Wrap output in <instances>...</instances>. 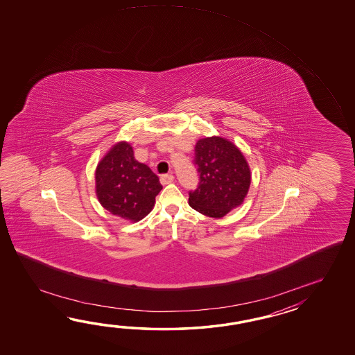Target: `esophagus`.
I'll use <instances>...</instances> for the list:
<instances>
[{"label": "esophagus", "instance_id": "esophagus-1", "mask_svg": "<svg viewBox=\"0 0 355 355\" xmlns=\"http://www.w3.org/2000/svg\"><path fill=\"white\" fill-rule=\"evenodd\" d=\"M174 175H162V176H161V182H162L164 185H167V184H171V182L174 181Z\"/></svg>", "mask_w": 355, "mask_h": 355}]
</instances>
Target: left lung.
<instances>
[{"mask_svg": "<svg viewBox=\"0 0 355 355\" xmlns=\"http://www.w3.org/2000/svg\"><path fill=\"white\" fill-rule=\"evenodd\" d=\"M194 165L199 185L189 193L193 209L222 218L240 207L249 193L251 170L240 148L222 137H205L196 144Z\"/></svg>", "mask_w": 355, "mask_h": 355, "instance_id": "1", "label": "left lung"}]
</instances>
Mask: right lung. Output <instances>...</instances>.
Listing matches in <instances>:
<instances>
[{
    "instance_id": "add662e5",
    "label": "right lung",
    "mask_w": 355,
    "mask_h": 355,
    "mask_svg": "<svg viewBox=\"0 0 355 355\" xmlns=\"http://www.w3.org/2000/svg\"><path fill=\"white\" fill-rule=\"evenodd\" d=\"M161 189L157 175L135 159L133 148L125 141L114 144L95 170V193L100 204L130 222L144 219L153 209Z\"/></svg>"
}]
</instances>
